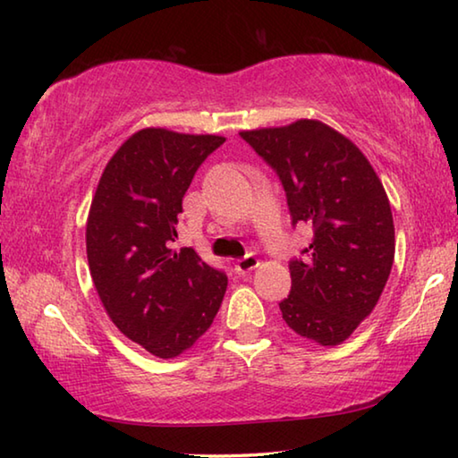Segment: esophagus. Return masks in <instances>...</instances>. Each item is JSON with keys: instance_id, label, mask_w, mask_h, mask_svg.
<instances>
[{"instance_id": "esophagus-1", "label": "esophagus", "mask_w": 458, "mask_h": 458, "mask_svg": "<svg viewBox=\"0 0 458 458\" xmlns=\"http://www.w3.org/2000/svg\"><path fill=\"white\" fill-rule=\"evenodd\" d=\"M259 267V259L254 257V254H246L244 259H240L234 262V270L238 275H246L250 273V270H254Z\"/></svg>"}]
</instances>
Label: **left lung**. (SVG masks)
<instances>
[{"label": "left lung", "instance_id": "1", "mask_svg": "<svg viewBox=\"0 0 458 458\" xmlns=\"http://www.w3.org/2000/svg\"><path fill=\"white\" fill-rule=\"evenodd\" d=\"M240 137L281 180L293 228L313 230L311 244L289 260L283 319L301 337L337 345L371 313L390 276L394 220L384 185L366 155L319 121Z\"/></svg>", "mask_w": 458, "mask_h": 458}]
</instances>
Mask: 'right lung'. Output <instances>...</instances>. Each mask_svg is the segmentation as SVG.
<instances>
[{
    "label": "right lung",
    "mask_w": 458,
    "mask_h": 458,
    "mask_svg": "<svg viewBox=\"0 0 458 458\" xmlns=\"http://www.w3.org/2000/svg\"><path fill=\"white\" fill-rule=\"evenodd\" d=\"M226 141L143 129L100 177L87 222L92 283L123 335L157 358H175L210 327L228 276L193 248L172 250L182 199L198 167Z\"/></svg>",
    "instance_id": "add662e5"
}]
</instances>
